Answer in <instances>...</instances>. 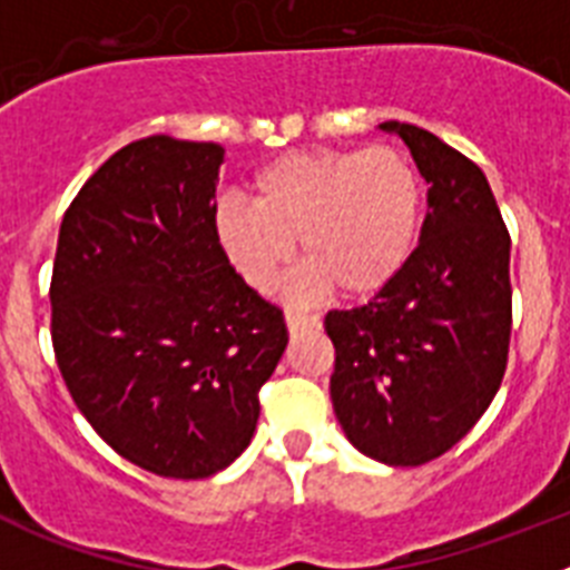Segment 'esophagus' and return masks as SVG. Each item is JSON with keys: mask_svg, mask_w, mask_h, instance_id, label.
Wrapping results in <instances>:
<instances>
[{"mask_svg": "<svg viewBox=\"0 0 570 570\" xmlns=\"http://www.w3.org/2000/svg\"><path fill=\"white\" fill-rule=\"evenodd\" d=\"M285 322H288L291 334H299V331L320 328L322 320L316 314H302V311H285Z\"/></svg>", "mask_w": 570, "mask_h": 570, "instance_id": "esophagus-1", "label": "esophagus"}]
</instances>
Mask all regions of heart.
<instances>
[{
  "label": "heart",
  "instance_id": "obj_1",
  "mask_svg": "<svg viewBox=\"0 0 570 570\" xmlns=\"http://www.w3.org/2000/svg\"><path fill=\"white\" fill-rule=\"evenodd\" d=\"M422 179L402 150L308 148L262 165L250 203L219 199L214 239L248 288L268 294L299 250L294 294L365 299L400 279L422 228Z\"/></svg>",
  "mask_w": 570,
  "mask_h": 570
}]
</instances>
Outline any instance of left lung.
<instances>
[{
    "label": "left lung",
    "instance_id": "8db88e82",
    "mask_svg": "<svg viewBox=\"0 0 570 570\" xmlns=\"http://www.w3.org/2000/svg\"><path fill=\"white\" fill-rule=\"evenodd\" d=\"M428 183L420 245L400 279L331 311V402L347 442L391 468L425 465L476 425L511 340V236L485 174L416 125L382 122Z\"/></svg>",
    "mask_w": 570,
    "mask_h": 570
}]
</instances>
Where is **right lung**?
Listing matches in <instances>:
<instances>
[{
	"mask_svg": "<svg viewBox=\"0 0 570 570\" xmlns=\"http://www.w3.org/2000/svg\"><path fill=\"white\" fill-rule=\"evenodd\" d=\"M225 148L148 136L90 176L59 228L50 336L90 428L134 465L205 480L250 445L282 311L210 230Z\"/></svg>",
	"mask_w": 570,
	"mask_h": 570,
	"instance_id": "1",
	"label": "right lung"
}]
</instances>
